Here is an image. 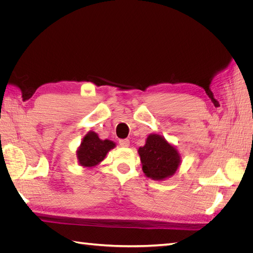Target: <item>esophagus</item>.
Instances as JSON below:
<instances>
[{
  "mask_svg": "<svg viewBox=\"0 0 253 253\" xmlns=\"http://www.w3.org/2000/svg\"><path fill=\"white\" fill-rule=\"evenodd\" d=\"M119 144H120V147L127 148L128 145H129V140L128 139H120L119 140Z\"/></svg>",
  "mask_w": 253,
  "mask_h": 253,
  "instance_id": "obj_1",
  "label": "esophagus"
}]
</instances>
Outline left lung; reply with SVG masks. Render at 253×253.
Returning a JSON list of instances; mask_svg holds the SVG:
<instances>
[{"instance_id": "1", "label": "left lung", "mask_w": 253, "mask_h": 253, "mask_svg": "<svg viewBox=\"0 0 253 253\" xmlns=\"http://www.w3.org/2000/svg\"><path fill=\"white\" fill-rule=\"evenodd\" d=\"M138 153L143 173L154 180H164L174 175L181 162L177 149L157 134H150Z\"/></svg>"}]
</instances>
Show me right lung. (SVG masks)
Masks as SVG:
<instances>
[{"label":"right lung","instance_id":"obj_1","mask_svg":"<svg viewBox=\"0 0 253 253\" xmlns=\"http://www.w3.org/2000/svg\"><path fill=\"white\" fill-rule=\"evenodd\" d=\"M116 147L115 142L99 138L98 134L89 131L83 137L80 147L77 151L78 162L82 167L91 168L100 164L105 158L109 151Z\"/></svg>","mask_w":253,"mask_h":253}]
</instances>
